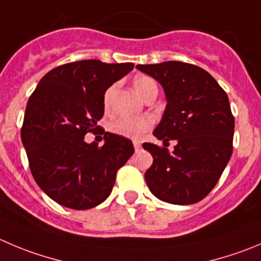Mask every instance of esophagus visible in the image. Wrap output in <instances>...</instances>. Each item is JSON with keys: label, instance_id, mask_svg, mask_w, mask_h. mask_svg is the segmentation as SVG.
<instances>
[{"label": "esophagus", "instance_id": "esophagus-1", "mask_svg": "<svg viewBox=\"0 0 261 261\" xmlns=\"http://www.w3.org/2000/svg\"><path fill=\"white\" fill-rule=\"evenodd\" d=\"M133 145H135V150H136V151H140L141 147H142V145H141L140 142H137V141H136V142L133 143Z\"/></svg>", "mask_w": 261, "mask_h": 261}]
</instances>
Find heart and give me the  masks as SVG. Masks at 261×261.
<instances>
[{
	"instance_id": "obj_1",
	"label": "heart",
	"mask_w": 261,
	"mask_h": 261,
	"mask_svg": "<svg viewBox=\"0 0 261 261\" xmlns=\"http://www.w3.org/2000/svg\"><path fill=\"white\" fill-rule=\"evenodd\" d=\"M133 87H135L136 92L142 98L146 96L156 92L158 93V84L153 81L151 76L148 75H137L133 81ZM114 91H115V86H111L106 89L105 95H103V105L108 109L110 106L111 100H113ZM151 120L148 118H130V116H121L116 120L113 121L111 124V130L115 135L121 136V137L130 138V140H141L147 133L151 128Z\"/></svg>"
}]
</instances>
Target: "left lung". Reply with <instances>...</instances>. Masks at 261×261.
I'll return each mask as SVG.
<instances>
[{
  "label": "left lung",
  "mask_w": 261,
  "mask_h": 261,
  "mask_svg": "<svg viewBox=\"0 0 261 261\" xmlns=\"http://www.w3.org/2000/svg\"><path fill=\"white\" fill-rule=\"evenodd\" d=\"M137 69L163 86L168 101L153 130L164 146L143 143L153 158L146 183L165 202H198L215 187L232 156L234 116L227 93L206 70L192 64L165 61ZM172 139L177 145L170 153L165 146Z\"/></svg>",
  "instance_id": "obj_1"
}]
</instances>
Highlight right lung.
<instances>
[{"mask_svg": "<svg viewBox=\"0 0 261 261\" xmlns=\"http://www.w3.org/2000/svg\"><path fill=\"white\" fill-rule=\"evenodd\" d=\"M133 66L100 60L64 64L48 71L29 97L21 126L29 168L41 190L63 206L100 205L135 152L132 141L105 130L102 146L84 141L100 128L105 91Z\"/></svg>", "mask_w": 261, "mask_h": 261, "instance_id": "add662e5", "label": "right lung"}]
</instances>
